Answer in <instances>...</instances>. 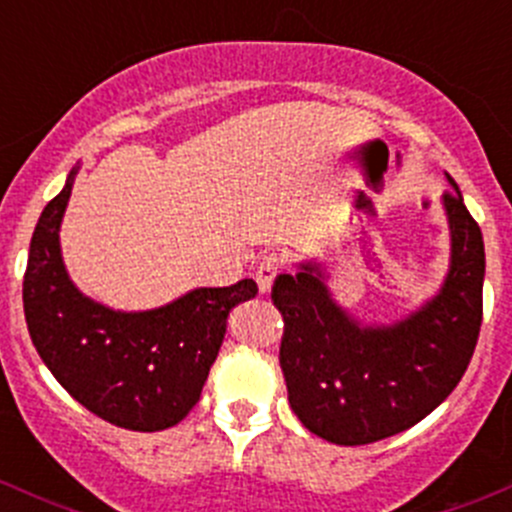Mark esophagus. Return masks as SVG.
I'll return each instance as SVG.
<instances>
[{"label":"esophagus","mask_w":512,"mask_h":512,"mask_svg":"<svg viewBox=\"0 0 512 512\" xmlns=\"http://www.w3.org/2000/svg\"><path fill=\"white\" fill-rule=\"evenodd\" d=\"M282 270H285V260L280 255L262 257L260 267H257V287H260V292H270L272 282Z\"/></svg>","instance_id":"34e87169"}]
</instances>
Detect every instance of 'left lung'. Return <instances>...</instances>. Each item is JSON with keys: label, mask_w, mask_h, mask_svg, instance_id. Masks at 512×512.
<instances>
[{"label": "left lung", "mask_w": 512, "mask_h": 512, "mask_svg": "<svg viewBox=\"0 0 512 512\" xmlns=\"http://www.w3.org/2000/svg\"><path fill=\"white\" fill-rule=\"evenodd\" d=\"M443 210L451 265L441 289L394 324H361L327 287L319 262L277 275L272 302L285 319L280 366L304 428L337 446L406 431L446 401L471 364L483 322V235L456 180Z\"/></svg>", "instance_id": "left-lung-1"}]
</instances>
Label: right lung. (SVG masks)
<instances>
[{"mask_svg": "<svg viewBox=\"0 0 512 512\" xmlns=\"http://www.w3.org/2000/svg\"><path fill=\"white\" fill-rule=\"evenodd\" d=\"M79 168L41 213L24 275V317L41 361L81 406L128 431H163L200 399L227 314L257 285L198 287L183 297L121 312L86 297L61 257L59 227Z\"/></svg>", "mask_w": 512, "mask_h": 512, "instance_id": "right-lung-1", "label": "right lung"}]
</instances>
